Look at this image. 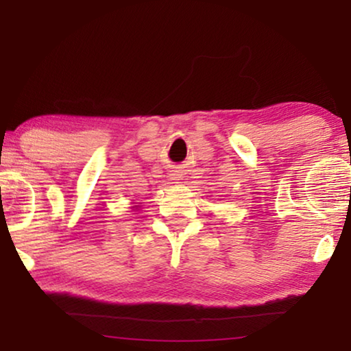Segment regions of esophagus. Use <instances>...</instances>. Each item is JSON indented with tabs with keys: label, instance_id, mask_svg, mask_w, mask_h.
<instances>
[{
	"label": "esophagus",
	"instance_id": "34e87169",
	"mask_svg": "<svg viewBox=\"0 0 351 351\" xmlns=\"http://www.w3.org/2000/svg\"><path fill=\"white\" fill-rule=\"evenodd\" d=\"M172 176H176V174H172Z\"/></svg>",
	"mask_w": 351,
	"mask_h": 351
}]
</instances>
